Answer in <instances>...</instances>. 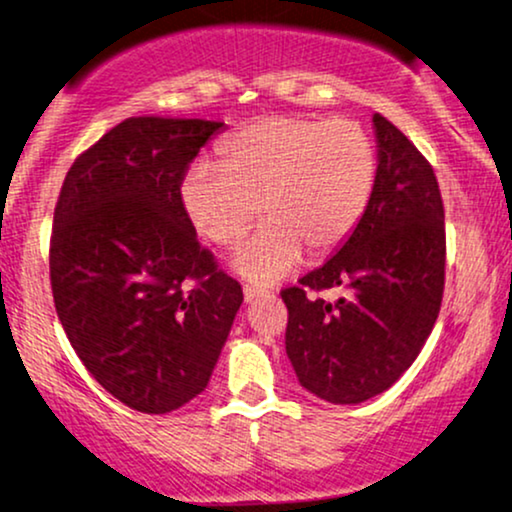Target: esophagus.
<instances>
[{
    "mask_svg": "<svg viewBox=\"0 0 512 512\" xmlns=\"http://www.w3.org/2000/svg\"><path fill=\"white\" fill-rule=\"evenodd\" d=\"M243 296H245V303H255L257 298H264V296H267V293L260 291V289H255V286H245Z\"/></svg>",
    "mask_w": 512,
    "mask_h": 512,
    "instance_id": "34e87169",
    "label": "esophagus"
}]
</instances>
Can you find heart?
<instances>
[{"instance_id": "obj_1", "label": "heart", "mask_w": 512, "mask_h": 512, "mask_svg": "<svg viewBox=\"0 0 512 512\" xmlns=\"http://www.w3.org/2000/svg\"><path fill=\"white\" fill-rule=\"evenodd\" d=\"M378 180V151L354 120L269 115L221 146V163H197L182 180V207L199 236L238 243L231 267L250 284H274L303 260L344 245L366 216Z\"/></svg>"}]
</instances>
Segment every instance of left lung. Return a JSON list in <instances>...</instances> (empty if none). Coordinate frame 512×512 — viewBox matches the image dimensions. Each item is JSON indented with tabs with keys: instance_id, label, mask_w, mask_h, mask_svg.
<instances>
[{
	"instance_id": "left-lung-1",
	"label": "left lung",
	"mask_w": 512,
	"mask_h": 512,
	"mask_svg": "<svg viewBox=\"0 0 512 512\" xmlns=\"http://www.w3.org/2000/svg\"><path fill=\"white\" fill-rule=\"evenodd\" d=\"M378 180L351 238L301 286L289 308L286 354L305 390L330 404H361L390 390L431 334L445 284V214L428 161L399 129L373 115ZM344 285L334 304L308 290Z\"/></svg>"
}]
</instances>
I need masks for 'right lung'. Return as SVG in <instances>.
Returning a JSON list of instances; mask_svg holds the SVG:
<instances>
[{
  "label": "right lung",
  "instance_id": "1",
  "mask_svg": "<svg viewBox=\"0 0 512 512\" xmlns=\"http://www.w3.org/2000/svg\"><path fill=\"white\" fill-rule=\"evenodd\" d=\"M221 129L129 117L76 158L57 199V317L88 373L142 414H168L207 387L243 303L180 197L190 161Z\"/></svg>",
  "mask_w": 512,
  "mask_h": 512
}]
</instances>
